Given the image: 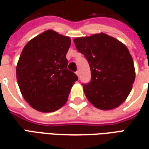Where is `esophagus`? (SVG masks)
<instances>
[{"label": "esophagus", "instance_id": "1", "mask_svg": "<svg viewBox=\"0 0 149 149\" xmlns=\"http://www.w3.org/2000/svg\"><path fill=\"white\" fill-rule=\"evenodd\" d=\"M76 74L78 75V78H80V71H76Z\"/></svg>", "mask_w": 149, "mask_h": 149}]
</instances>
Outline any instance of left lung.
Returning a JSON list of instances; mask_svg holds the SVG:
<instances>
[{"instance_id": "8db88e82", "label": "left lung", "mask_w": 149, "mask_h": 149, "mask_svg": "<svg viewBox=\"0 0 149 149\" xmlns=\"http://www.w3.org/2000/svg\"><path fill=\"white\" fill-rule=\"evenodd\" d=\"M91 69V79L82 84L87 98L102 110L122 104L135 78L134 63L125 45L104 33L74 40Z\"/></svg>"}]
</instances>
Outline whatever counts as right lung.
Masks as SVG:
<instances>
[{"instance_id":"right-lung-1","label":"right lung","mask_w":149,"mask_h":149,"mask_svg":"<svg viewBox=\"0 0 149 149\" xmlns=\"http://www.w3.org/2000/svg\"><path fill=\"white\" fill-rule=\"evenodd\" d=\"M70 45L68 37L47 30L24 47L17 65V80L24 98L34 109L52 112L67 102L78 79L68 69Z\"/></svg>"}]
</instances>
